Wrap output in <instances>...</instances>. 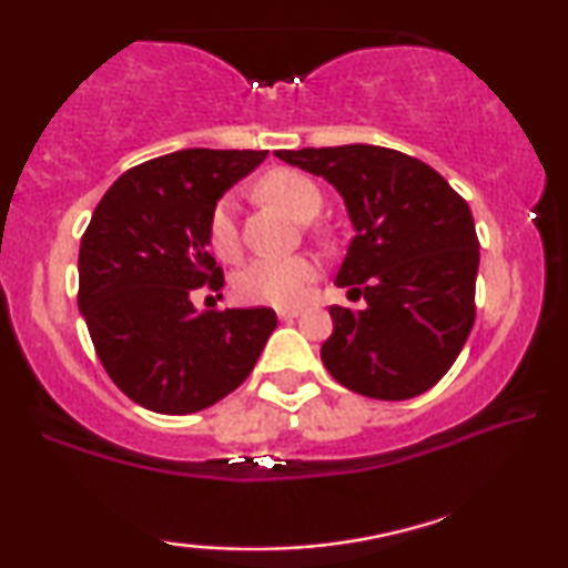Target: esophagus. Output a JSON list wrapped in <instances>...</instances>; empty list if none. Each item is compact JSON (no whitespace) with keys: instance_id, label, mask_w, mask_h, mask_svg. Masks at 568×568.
I'll use <instances>...</instances> for the list:
<instances>
[{"instance_id":"esophagus-1","label":"esophagus","mask_w":568,"mask_h":568,"mask_svg":"<svg viewBox=\"0 0 568 568\" xmlns=\"http://www.w3.org/2000/svg\"><path fill=\"white\" fill-rule=\"evenodd\" d=\"M300 307H278L276 310V315H278V320H284V323H286V320H294V317H297L300 315Z\"/></svg>"}]
</instances>
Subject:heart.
Segmentation results:
<instances>
[{
	"mask_svg": "<svg viewBox=\"0 0 568 568\" xmlns=\"http://www.w3.org/2000/svg\"><path fill=\"white\" fill-rule=\"evenodd\" d=\"M258 192L264 200L274 202L276 207L290 212L297 220H310L317 215L323 194L310 176L292 169H274L258 182ZM235 196L225 194L212 207L207 237L210 248L220 258H235L241 253V235H237ZM317 264L307 256L290 258H253L237 271L233 290L237 300L248 304H274V307H290L304 300L310 284L317 278Z\"/></svg>",
	"mask_w": 568,
	"mask_h": 568,
	"instance_id": "1",
	"label": "heart"
}]
</instances>
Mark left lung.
I'll use <instances>...</instances> for the list:
<instances>
[{
  "label": "left lung",
  "instance_id": "8db88e82",
  "mask_svg": "<svg viewBox=\"0 0 568 568\" xmlns=\"http://www.w3.org/2000/svg\"><path fill=\"white\" fill-rule=\"evenodd\" d=\"M276 159L333 184L356 230L335 284L361 294L366 310L333 304L325 368L364 397L427 392L474 325L479 237L468 204L438 171L392 148H302Z\"/></svg>",
  "mask_w": 568,
  "mask_h": 568
}]
</instances>
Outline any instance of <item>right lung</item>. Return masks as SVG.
<instances>
[{"instance_id":"add662e5","label":"right lung","mask_w":568,"mask_h":568,"mask_svg":"<svg viewBox=\"0 0 568 568\" xmlns=\"http://www.w3.org/2000/svg\"><path fill=\"white\" fill-rule=\"evenodd\" d=\"M268 151L186 148L130 169L97 204L79 248V310L110 379L145 409L189 415L253 372L276 312L196 310L223 286L212 207Z\"/></svg>"}]
</instances>
